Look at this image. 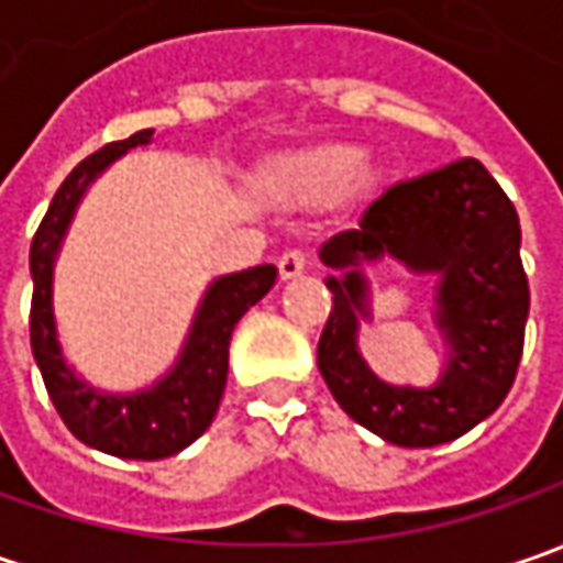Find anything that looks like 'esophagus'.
I'll use <instances>...</instances> for the list:
<instances>
[{"label":"esophagus","mask_w":563,"mask_h":563,"mask_svg":"<svg viewBox=\"0 0 563 563\" xmlns=\"http://www.w3.org/2000/svg\"><path fill=\"white\" fill-rule=\"evenodd\" d=\"M307 269V253L303 250H288V253H282V260H278V272H282V278L285 282H291L297 275H303Z\"/></svg>","instance_id":"34e87169"}]
</instances>
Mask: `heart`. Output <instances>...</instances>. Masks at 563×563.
Listing matches in <instances>:
<instances>
[{"label":"heart","mask_w":563,"mask_h":563,"mask_svg":"<svg viewBox=\"0 0 563 563\" xmlns=\"http://www.w3.org/2000/svg\"><path fill=\"white\" fill-rule=\"evenodd\" d=\"M363 165L357 146H316L282 159L266 175V187L282 200H335L357 185Z\"/></svg>","instance_id":"obj_1"}]
</instances>
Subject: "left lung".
I'll return each mask as SVG.
<instances>
[{"label": "left lung", "instance_id": "left-lung-1", "mask_svg": "<svg viewBox=\"0 0 563 563\" xmlns=\"http://www.w3.org/2000/svg\"><path fill=\"white\" fill-rule=\"evenodd\" d=\"M382 258L437 278L433 321L445 366L432 386H391L358 354L372 318L365 266ZM332 269V313L319 338V373L341 410L400 448L454 442L508 398L530 316L520 263V219L508 194L476 159L388 187L360 219L319 247Z\"/></svg>", "mask_w": 563, "mask_h": 563}]
</instances>
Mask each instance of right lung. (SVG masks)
Returning <instances> with one entry per match:
<instances>
[{
  "label": "right lung",
  "mask_w": 563,
  "mask_h": 563,
  "mask_svg": "<svg viewBox=\"0 0 563 563\" xmlns=\"http://www.w3.org/2000/svg\"><path fill=\"white\" fill-rule=\"evenodd\" d=\"M153 141V128L128 141L106 143L55 190L53 203L31 244V347L58 417L77 439L124 461H163L194 444L216 417L225 395L231 332L253 303H260L278 278L275 266H253L212 278L187 329L172 369L137 391H99L62 354L55 325V260L75 222L84 194L99 175L134 146Z\"/></svg>",
  "instance_id": "right-lung-1"
}]
</instances>
